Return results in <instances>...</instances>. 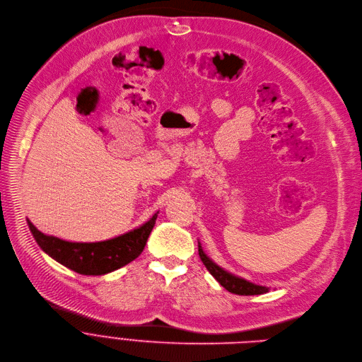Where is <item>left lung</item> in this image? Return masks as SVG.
I'll return each mask as SVG.
<instances>
[{"mask_svg":"<svg viewBox=\"0 0 362 362\" xmlns=\"http://www.w3.org/2000/svg\"><path fill=\"white\" fill-rule=\"evenodd\" d=\"M198 251H199V257H201L202 262L205 264V267L208 269V272L228 291H231L234 294H240V296H254V294H262V293L270 291V287L251 283V281H248V280H245L243 277H238V276H235L233 273L223 270L218 264H215V262L204 252L202 245H201L199 241H198Z\"/></svg>","mask_w":362,"mask_h":362,"instance_id":"8db88e82","label":"left lung"}]
</instances>
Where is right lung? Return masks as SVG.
Returning <instances> with one entry per match:
<instances>
[{
  "label": "right lung",
  "instance_id": "1",
  "mask_svg": "<svg viewBox=\"0 0 362 362\" xmlns=\"http://www.w3.org/2000/svg\"><path fill=\"white\" fill-rule=\"evenodd\" d=\"M157 214L133 231L100 243L64 241L43 234L28 219L27 223L39 247L62 266L85 276H103L127 266L143 252Z\"/></svg>",
  "mask_w": 362,
  "mask_h": 362
}]
</instances>
